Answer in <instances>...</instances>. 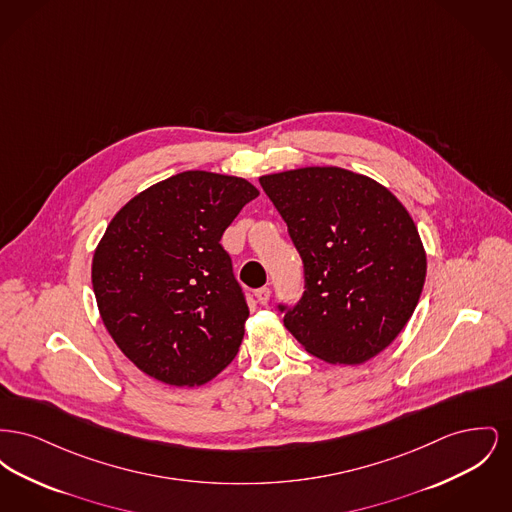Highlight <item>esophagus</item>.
I'll return each instance as SVG.
<instances>
[{
	"mask_svg": "<svg viewBox=\"0 0 512 512\" xmlns=\"http://www.w3.org/2000/svg\"><path fill=\"white\" fill-rule=\"evenodd\" d=\"M255 297H257V301L261 303V305H267L268 299H270V288H259V290H255Z\"/></svg>",
	"mask_w": 512,
	"mask_h": 512,
	"instance_id": "esophagus-1",
	"label": "esophagus"
}]
</instances>
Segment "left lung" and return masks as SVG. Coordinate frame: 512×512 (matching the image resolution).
Here are the masks:
<instances>
[{"mask_svg": "<svg viewBox=\"0 0 512 512\" xmlns=\"http://www.w3.org/2000/svg\"><path fill=\"white\" fill-rule=\"evenodd\" d=\"M303 261L284 324L311 355L361 365L399 336L420 299L426 253L411 215L376 180L305 167L259 178Z\"/></svg>", "mask_w": 512, "mask_h": 512, "instance_id": "8db88e82", "label": "left lung"}]
</instances>
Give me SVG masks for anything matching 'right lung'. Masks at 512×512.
<instances>
[{
	"label": "right lung",
	"instance_id": "obj_1",
	"mask_svg": "<svg viewBox=\"0 0 512 512\" xmlns=\"http://www.w3.org/2000/svg\"><path fill=\"white\" fill-rule=\"evenodd\" d=\"M257 195L238 176L180 172L109 222L92 261L99 315L147 376L201 386L236 357L249 309L220 238Z\"/></svg>",
	"mask_w": 512,
	"mask_h": 512
}]
</instances>
